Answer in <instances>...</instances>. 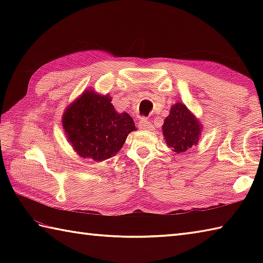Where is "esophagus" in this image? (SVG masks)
Returning a JSON list of instances; mask_svg holds the SVG:
<instances>
[{
	"mask_svg": "<svg viewBox=\"0 0 263 263\" xmlns=\"http://www.w3.org/2000/svg\"><path fill=\"white\" fill-rule=\"evenodd\" d=\"M138 126L140 127V128H142V130H149L150 127H152V123L149 122V120L148 119H141L140 121L138 122Z\"/></svg>",
	"mask_w": 263,
	"mask_h": 263,
	"instance_id": "34e87169",
	"label": "esophagus"
}]
</instances>
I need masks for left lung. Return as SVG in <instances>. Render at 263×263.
<instances>
[{"label": "left lung", "instance_id": "obj_1", "mask_svg": "<svg viewBox=\"0 0 263 263\" xmlns=\"http://www.w3.org/2000/svg\"><path fill=\"white\" fill-rule=\"evenodd\" d=\"M161 130L167 146L173 152L181 154L198 144L202 126L185 105L175 103L172 106L170 115L165 119Z\"/></svg>", "mask_w": 263, "mask_h": 263}]
</instances>
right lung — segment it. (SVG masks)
I'll list each match as a JSON object with an SVG mask.
<instances>
[{"label":"right lung","mask_w":263,"mask_h":263,"mask_svg":"<svg viewBox=\"0 0 263 263\" xmlns=\"http://www.w3.org/2000/svg\"><path fill=\"white\" fill-rule=\"evenodd\" d=\"M111 98L86 90L70 104L62 117L68 141L82 158L103 161L113 157L136 130L127 113H117Z\"/></svg>","instance_id":"right-lung-1"}]
</instances>
